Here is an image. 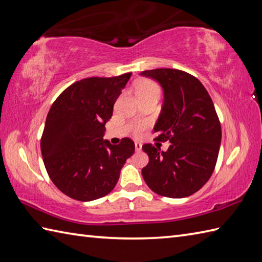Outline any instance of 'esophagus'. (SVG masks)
Masks as SVG:
<instances>
[{"label":"esophagus","mask_w":262,"mask_h":262,"mask_svg":"<svg viewBox=\"0 0 262 262\" xmlns=\"http://www.w3.org/2000/svg\"><path fill=\"white\" fill-rule=\"evenodd\" d=\"M135 149L137 152H140L142 149V144L141 143H135Z\"/></svg>","instance_id":"obj_1"}]
</instances>
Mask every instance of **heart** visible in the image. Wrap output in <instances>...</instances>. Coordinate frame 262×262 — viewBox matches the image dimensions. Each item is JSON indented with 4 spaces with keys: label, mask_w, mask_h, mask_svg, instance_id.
Returning a JSON list of instances; mask_svg holds the SVG:
<instances>
[{
    "label": "heart",
    "mask_w": 262,
    "mask_h": 262,
    "mask_svg": "<svg viewBox=\"0 0 262 262\" xmlns=\"http://www.w3.org/2000/svg\"><path fill=\"white\" fill-rule=\"evenodd\" d=\"M136 91H137V96L140 99L144 98H148V97H160L161 94V89L158 85V83H155L152 80H143L141 82H138L136 84ZM145 122H136L133 126V133L135 135H140L141 133L146 128Z\"/></svg>",
    "instance_id": "obj_1"
}]
</instances>
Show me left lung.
Masks as SVG:
<instances>
[{"label": "left lung", "instance_id": "1", "mask_svg": "<svg viewBox=\"0 0 262 262\" xmlns=\"http://www.w3.org/2000/svg\"><path fill=\"white\" fill-rule=\"evenodd\" d=\"M141 75L158 81L164 92L154 132L168 151L144 144L148 164L142 174L149 189L163 197L183 198L197 192L213 174L222 128L214 103L197 77L180 70L157 69Z\"/></svg>", "mask_w": 262, "mask_h": 262}]
</instances>
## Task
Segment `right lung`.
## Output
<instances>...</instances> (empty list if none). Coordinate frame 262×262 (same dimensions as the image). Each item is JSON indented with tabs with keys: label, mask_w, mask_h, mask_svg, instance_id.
<instances>
[{
	"label": "right lung",
	"mask_w": 262,
	"mask_h": 262,
	"mask_svg": "<svg viewBox=\"0 0 262 262\" xmlns=\"http://www.w3.org/2000/svg\"><path fill=\"white\" fill-rule=\"evenodd\" d=\"M132 73L76 81L52 104L40 148L47 173L60 191L79 202L107 196L126 160L135 152L130 138L118 145L103 140L105 122Z\"/></svg>",
	"instance_id": "right-lung-1"
}]
</instances>
